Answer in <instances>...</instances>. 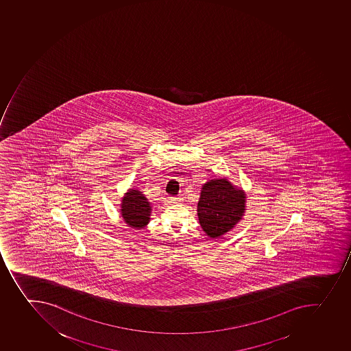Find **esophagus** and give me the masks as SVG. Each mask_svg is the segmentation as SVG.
Wrapping results in <instances>:
<instances>
[{"mask_svg":"<svg viewBox=\"0 0 351 351\" xmlns=\"http://www.w3.org/2000/svg\"><path fill=\"white\" fill-rule=\"evenodd\" d=\"M170 200L172 204H180L181 202L180 197H171Z\"/></svg>","mask_w":351,"mask_h":351,"instance_id":"34e87169","label":"esophagus"}]
</instances>
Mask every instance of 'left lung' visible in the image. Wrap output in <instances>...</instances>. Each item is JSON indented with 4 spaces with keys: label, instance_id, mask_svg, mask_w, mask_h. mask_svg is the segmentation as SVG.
<instances>
[{
    "label": "left lung",
    "instance_id": "1",
    "mask_svg": "<svg viewBox=\"0 0 351 351\" xmlns=\"http://www.w3.org/2000/svg\"><path fill=\"white\" fill-rule=\"evenodd\" d=\"M245 210V193L228 179H213L202 188L198 202L200 226L209 237L218 239L231 231Z\"/></svg>",
    "mask_w": 351,
    "mask_h": 351
}]
</instances>
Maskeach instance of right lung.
<instances>
[{
	"instance_id": "add662e5",
	"label": "right lung",
	"mask_w": 351,
	"mask_h": 351,
	"mask_svg": "<svg viewBox=\"0 0 351 351\" xmlns=\"http://www.w3.org/2000/svg\"><path fill=\"white\" fill-rule=\"evenodd\" d=\"M151 204L142 191L130 189L121 200V216L128 226L142 228L149 224Z\"/></svg>"
}]
</instances>
